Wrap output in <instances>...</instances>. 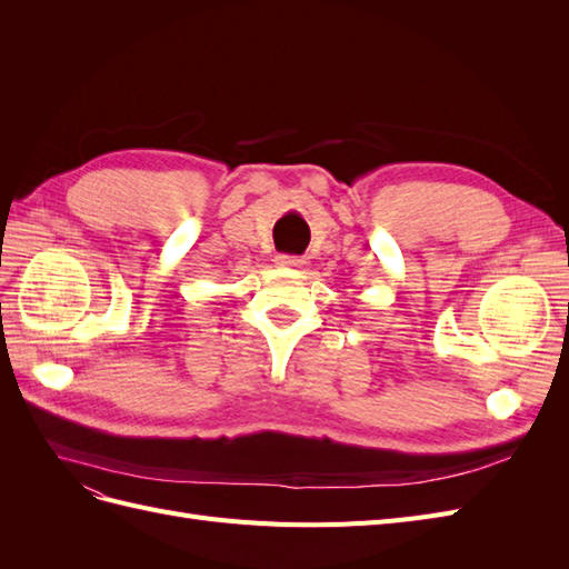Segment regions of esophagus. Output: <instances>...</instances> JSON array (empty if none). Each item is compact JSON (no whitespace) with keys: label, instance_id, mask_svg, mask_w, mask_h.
I'll return each instance as SVG.
<instances>
[{"label":"esophagus","instance_id":"34e87169","mask_svg":"<svg viewBox=\"0 0 569 569\" xmlns=\"http://www.w3.org/2000/svg\"><path fill=\"white\" fill-rule=\"evenodd\" d=\"M274 263H278L280 268H291V270H299L306 266L303 258H297V256H278L274 258Z\"/></svg>","mask_w":569,"mask_h":569}]
</instances>
